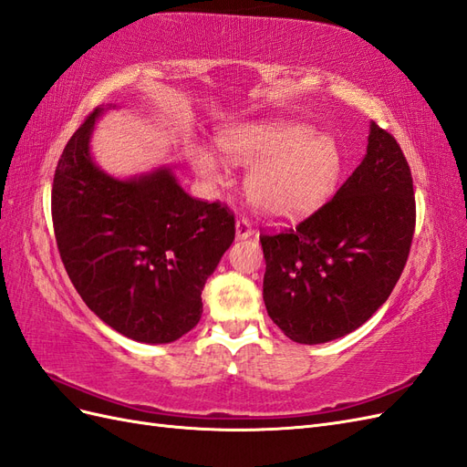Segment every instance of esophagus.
I'll use <instances>...</instances> for the list:
<instances>
[{
	"label": "esophagus",
	"instance_id": "34e87169",
	"mask_svg": "<svg viewBox=\"0 0 467 467\" xmlns=\"http://www.w3.org/2000/svg\"><path fill=\"white\" fill-rule=\"evenodd\" d=\"M252 233H254V229H252V223H250L246 217L236 219V236H238V238H246V236H250Z\"/></svg>",
	"mask_w": 467,
	"mask_h": 467
}]
</instances>
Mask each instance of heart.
Listing matches in <instances>:
<instances>
[{
    "label": "heart",
    "mask_w": 467,
    "mask_h": 467,
    "mask_svg": "<svg viewBox=\"0 0 467 467\" xmlns=\"http://www.w3.org/2000/svg\"><path fill=\"white\" fill-rule=\"evenodd\" d=\"M221 149L236 164H255L246 178L248 197L274 217H297L321 205L344 168L337 139L303 123L234 127L221 137ZM192 164L203 178L221 176L219 160L205 149L192 152Z\"/></svg>",
    "instance_id": "obj_1"
}]
</instances>
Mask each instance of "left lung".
Listing matches in <instances>:
<instances>
[{"label":"left lung","mask_w":467,"mask_h":467,"mask_svg":"<svg viewBox=\"0 0 467 467\" xmlns=\"http://www.w3.org/2000/svg\"><path fill=\"white\" fill-rule=\"evenodd\" d=\"M415 223L407 158L391 132L371 123L368 154L340 190L296 226L260 234L272 321L299 344L362 327L401 277Z\"/></svg>","instance_id":"8db88e82"}]
</instances>
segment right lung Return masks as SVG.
Masks as SVG:
<instances>
[{"label": "right lung", "mask_w": 467, "mask_h": 467, "mask_svg": "<svg viewBox=\"0 0 467 467\" xmlns=\"http://www.w3.org/2000/svg\"><path fill=\"white\" fill-rule=\"evenodd\" d=\"M99 109L66 142L52 182L57 246L79 297L121 335L174 342L202 318V291L234 241V213L190 197L168 170L119 182L91 162Z\"/></svg>", "instance_id": "1"}]
</instances>
